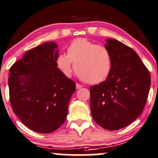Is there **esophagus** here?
<instances>
[{"mask_svg": "<svg viewBox=\"0 0 158 158\" xmlns=\"http://www.w3.org/2000/svg\"><path fill=\"white\" fill-rule=\"evenodd\" d=\"M76 89H81L82 88V85H80V84H79V83H76Z\"/></svg>", "mask_w": 158, "mask_h": 158, "instance_id": "obj_1", "label": "esophagus"}]
</instances>
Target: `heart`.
Returning a JSON list of instances; mask_svg holds the SVG:
<instances>
[{"label": "heart", "instance_id": "heart-1", "mask_svg": "<svg viewBox=\"0 0 158 158\" xmlns=\"http://www.w3.org/2000/svg\"><path fill=\"white\" fill-rule=\"evenodd\" d=\"M111 65L109 49L84 38L73 41L67 48V55L60 54L56 58L57 67L65 76H69L75 66L79 78L92 85L101 83L109 77Z\"/></svg>", "mask_w": 158, "mask_h": 158}]
</instances>
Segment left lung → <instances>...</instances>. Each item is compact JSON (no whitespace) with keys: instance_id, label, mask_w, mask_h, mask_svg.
Masks as SVG:
<instances>
[{"instance_id":"8db88e82","label":"left lung","mask_w":158,"mask_h":158,"mask_svg":"<svg viewBox=\"0 0 158 158\" xmlns=\"http://www.w3.org/2000/svg\"><path fill=\"white\" fill-rule=\"evenodd\" d=\"M111 70L106 81L90 87L94 121L107 130H118L140 116L147 102L151 76L135 50L115 39L106 40Z\"/></svg>"}]
</instances>
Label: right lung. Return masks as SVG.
Masks as SVG:
<instances>
[{
	"label": "right lung",
	"instance_id": "1",
	"mask_svg": "<svg viewBox=\"0 0 158 158\" xmlns=\"http://www.w3.org/2000/svg\"><path fill=\"white\" fill-rule=\"evenodd\" d=\"M57 44L47 42L30 49L10 69V102L27 128L51 133L65 122L76 83L56 66Z\"/></svg>",
	"mask_w": 158,
	"mask_h": 158
}]
</instances>
